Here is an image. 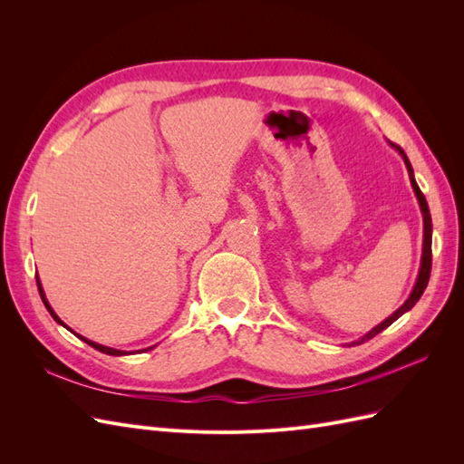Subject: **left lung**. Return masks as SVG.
I'll return each mask as SVG.
<instances>
[{"label":"left lung","mask_w":464,"mask_h":464,"mask_svg":"<svg viewBox=\"0 0 464 464\" xmlns=\"http://www.w3.org/2000/svg\"><path fill=\"white\" fill-rule=\"evenodd\" d=\"M391 147H395V149L399 150L401 157H402V160H404V164H406V170H409V178H411L412 189H414L416 198H418L420 208H422V217H424V247H422V265H420V273H418L416 285H414V288H412V292H411L409 300H406L395 314L389 315L385 321L379 323L377 327H373L370 333L363 334L362 339H358V341H354V343H350V346H356V344H362V343H366V341L373 339L375 334H379V333H382L383 329H387V327L391 325V323H395L402 314H406L409 310H412L414 304H416V302L420 300V296H422V294H424V290H426V286H428V280H430V273H431V217H430V208H428V203H426L424 193L420 191V188H418V184H416V179H414V170H412V164H411L409 157H406L404 150H402L399 145L391 143Z\"/></svg>","instance_id":"8db88e82"}]
</instances>
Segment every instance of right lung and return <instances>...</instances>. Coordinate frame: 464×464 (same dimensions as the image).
Here are the masks:
<instances>
[{
    "instance_id": "1",
    "label": "right lung",
    "mask_w": 464,
    "mask_h": 464,
    "mask_svg": "<svg viewBox=\"0 0 464 464\" xmlns=\"http://www.w3.org/2000/svg\"><path fill=\"white\" fill-rule=\"evenodd\" d=\"M36 285H38V292H40V298H42V302H44V305H46V310L50 312V315L55 319V321H58L60 323V325H63V327H67L65 325V323L58 317V315H55V312L52 310V305L48 304V300H46V296H44V290H42V285H40V278H36ZM69 329V327H67ZM77 334V333H75ZM79 336V339L81 341H85L89 346H92V348H96V350H101V353H104V354H110V356H123L125 353H123V350H116V348H110V346H102V344H98V343H92V341H89V339H85V336H81V334H77ZM145 350H149V348H145Z\"/></svg>"
}]
</instances>
